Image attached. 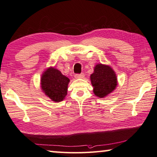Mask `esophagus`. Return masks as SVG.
I'll return each mask as SVG.
<instances>
[{
    "label": "esophagus",
    "instance_id": "1",
    "mask_svg": "<svg viewBox=\"0 0 157 157\" xmlns=\"http://www.w3.org/2000/svg\"><path fill=\"white\" fill-rule=\"evenodd\" d=\"M74 77H75L76 78H83L85 77V75L83 73H81V74H75V75H74Z\"/></svg>",
    "mask_w": 157,
    "mask_h": 157
}]
</instances>
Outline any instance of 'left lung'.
<instances>
[{"label": "left lung", "mask_w": 157, "mask_h": 157, "mask_svg": "<svg viewBox=\"0 0 157 157\" xmlns=\"http://www.w3.org/2000/svg\"><path fill=\"white\" fill-rule=\"evenodd\" d=\"M93 92L97 97L103 98L110 94L117 86V78L110 66L97 64L90 76Z\"/></svg>", "instance_id": "left-lung-1"}]
</instances>
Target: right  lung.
Instances as JSON below:
<instances>
[{
	"label": "right lung",
	"instance_id": "right-lung-1",
	"mask_svg": "<svg viewBox=\"0 0 157 157\" xmlns=\"http://www.w3.org/2000/svg\"><path fill=\"white\" fill-rule=\"evenodd\" d=\"M70 79L63 75L57 69L50 67L47 69L40 78L41 89L52 101L60 102L67 95Z\"/></svg>",
	"mask_w": 157,
	"mask_h": 157
}]
</instances>
